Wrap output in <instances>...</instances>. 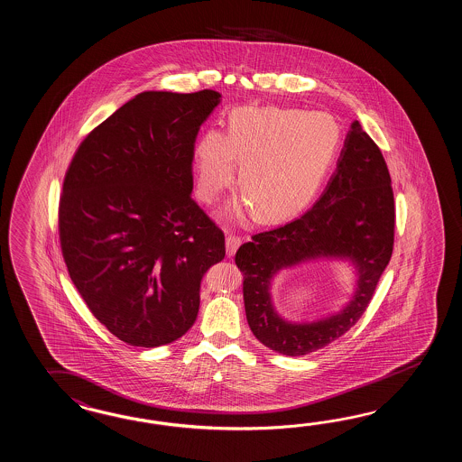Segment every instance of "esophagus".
Listing matches in <instances>:
<instances>
[{"instance_id":"esophagus-1","label":"esophagus","mask_w":462,"mask_h":462,"mask_svg":"<svg viewBox=\"0 0 462 462\" xmlns=\"http://www.w3.org/2000/svg\"><path fill=\"white\" fill-rule=\"evenodd\" d=\"M226 255L232 256L236 255V248L242 245V238L240 236H228L226 240Z\"/></svg>"}]
</instances>
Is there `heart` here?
Wrapping results in <instances>:
<instances>
[{
	"mask_svg": "<svg viewBox=\"0 0 462 462\" xmlns=\"http://www.w3.org/2000/svg\"><path fill=\"white\" fill-rule=\"evenodd\" d=\"M341 145L338 121L327 113L288 107H236L226 134L208 129L192 152L197 194L214 202L230 187L240 162L244 199L232 214L272 224L297 216L325 182Z\"/></svg>",
	"mask_w": 462,
	"mask_h": 462,
	"instance_id": "heart-1",
	"label": "heart"
}]
</instances>
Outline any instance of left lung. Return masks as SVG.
I'll return each mask as SVG.
<instances>
[{"label": "left lung", "instance_id": "left-lung-1", "mask_svg": "<svg viewBox=\"0 0 462 462\" xmlns=\"http://www.w3.org/2000/svg\"><path fill=\"white\" fill-rule=\"evenodd\" d=\"M394 217L386 161L361 124L353 121L337 169L313 207L285 226L252 236L236 250L246 321L256 339L282 355L305 356L355 327L390 263ZM319 255L349 257L357 265L356 297L341 314L317 324L280 319L267 291L271 278L282 267Z\"/></svg>", "mask_w": 462, "mask_h": 462}]
</instances>
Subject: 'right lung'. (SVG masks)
Here are the masks:
<instances>
[{
	"instance_id": "1",
	"label": "right lung",
	"mask_w": 462,
	"mask_h": 462,
	"mask_svg": "<svg viewBox=\"0 0 462 462\" xmlns=\"http://www.w3.org/2000/svg\"><path fill=\"white\" fill-rule=\"evenodd\" d=\"M212 89L137 94L84 137L58 226L74 287L114 337L154 348L194 325L200 280L226 236L192 199V152Z\"/></svg>"
}]
</instances>
